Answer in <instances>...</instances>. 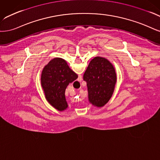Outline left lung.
<instances>
[{"mask_svg": "<svg viewBox=\"0 0 160 160\" xmlns=\"http://www.w3.org/2000/svg\"><path fill=\"white\" fill-rule=\"evenodd\" d=\"M83 79L87 83L90 104L98 108L105 106L114 93L117 81L114 66L106 58L96 56L90 62Z\"/></svg>", "mask_w": 160, "mask_h": 160, "instance_id": "1", "label": "left lung"}]
</instances>
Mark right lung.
I'll return each instance as SVG.
<instances>
[{"label":"right lung","instance_id":"right-lung-1","mask_svg":"<svg viewBox=\"0 0 160 160\" xmlns=\"http://www.w3.org/2000/svg\"><path fill=\"white\" fill-rule=\"evenodd\" d=\"M77 78L78 75L70 68L65 60H51L44 67L40 78L46 101L58 111L66 110L68 106L65 97L66 88Z\"/></svg>","mask_w":160,"mask_h":160}]
</instances>
